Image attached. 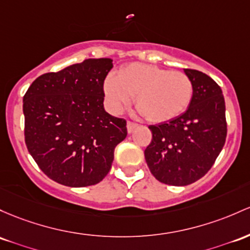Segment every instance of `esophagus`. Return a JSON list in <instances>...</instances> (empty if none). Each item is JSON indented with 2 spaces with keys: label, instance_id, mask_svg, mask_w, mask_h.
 I'll use <instances>...</instances> for the list:
<instances>
[{
  "label": "esophagus",
  "instance_id": "1",
  "mask_svg": "<svg viewBox=\"0 0 250 250\" xmlns=\"http://www.w3.org/2000/svg\"><path fill=\"white\" fill-rule=\"evenodd\" d=\"M138 127V125H136V123H134V122H130V121H128L127 122V130H128V133H133V130L135 129V128Z\"/></svg>",
  "mask_w": 250,
  "mask_h": 250
}]
</instances>
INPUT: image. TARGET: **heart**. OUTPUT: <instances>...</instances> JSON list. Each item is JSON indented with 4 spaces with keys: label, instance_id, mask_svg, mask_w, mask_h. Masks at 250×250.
<instances>
[{
    "label": "heart",
    "instance_id": "obj_1",
    "mask_svg": "<svg viewBox=\"0 0 250 250\" xmlns=\"http://www.w3.org/2000/svg\"><path fill=\"white\" fill-rule=\"evenodd\" d=\"M103 92L106 106L115 114L122 111L135 96L140 112L150 122L160 123L175 119L188 108L193 83L179 71L133 62L121 67L117 76H106Z\"/></svg>",
    "mask_w": 250,
    "mask_h": 250
}]
</instances>
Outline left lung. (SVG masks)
I'll return each mask as SVG.
<instances>
[{"label":"left lung","mask_w":250,"mask_h":250,"mask_svg":"<svg viewBox=\"0 0 250 250\" xmlns=\"http://www.w3.org/2000/svg\"><path fill=\"white\" fill-rule=\"evenodd\" d=\"M193 83V97L185 112L149 125L152 142L145 149L150 172L160 183L185 186L212 167L226 144V102L222 89L209 76L184 68Z\"/></svg>","instance_id":"8db88e82"}]
</instances>
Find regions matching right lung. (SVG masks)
I'll list each match as a JSON object with an SVG mask.
<instances>
[{
  "mask_svg": "<svg viewBox=\"0 0 250 250\" xmlns=\"http://www.w3.org/2000/svg\"><path fill=\"white\" fill-rule=\"evenodd\" d=\"M110 58L86 59L41 75L23 96L24 141L48 178L70 188L98 184L110 171L127 122L104 110Z\"/></svg>",
  "mask_w": 250,
  "mask_h": 250,
  "instance_id": "add662e5",
  "label": "right lung"
}]
</instances>
